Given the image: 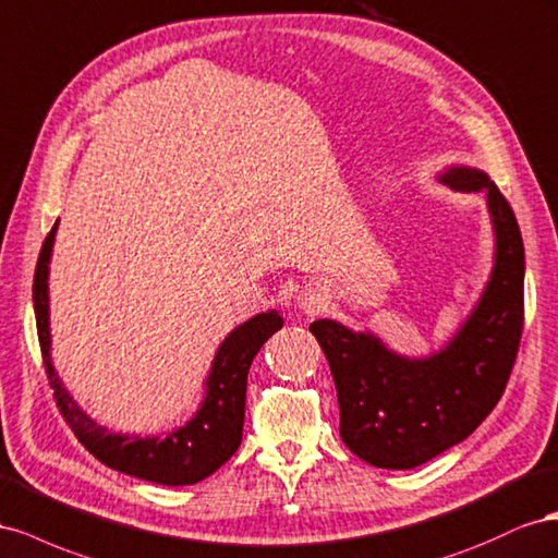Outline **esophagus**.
<instances>
[{
    "label": "esophagus",
    "instance_id": "34e87169",
    "mask_svg": "<svg viewBox=\"0 0 558 558\" xmlns=\"http://www.w3.org/2000/svg\"><path fill=\"white\" fill-rule=\"evenodd\" d=\"M296 304H299V308H304V311H315L317 304H320V294H315V290L306 288L304 292L296 296Z\"/></svg>",
    "mask_w": 558,
    "mask_h": 558
}]
</instances>
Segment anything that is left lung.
<instances>
[{"label": "left lung", "instance_id": "obj_1", "mask_svg": "<svg viewBox=\"0 0 558 558\" xmlns=\"http://www.w3.org/2000/svg\"><path fill=\"white\" fill-rule=\"evenodd\" d=\"M441 180L484 191L496 231L490 280L451 343L409 360L369 331L333 320L311 325L337 386L341 439L374 468H418L468 439L502 397L521 341L523 241L514 210L482 170L449 168Z\"/></svg>", "mask_w": 558, "mask_h": 558}]
</instances>
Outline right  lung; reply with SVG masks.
<instances>
[{
	"label": "right lung",
	"mask_w": 558,
	"mask_h": 558,
	"mask_svg": "<svg viewBox=\"0 0 558 558\" xmlns=\"http://www.w3.org/2000/svg\"><path fill=\"white\" fill-rule=\"evenodd\" d=\"M58 221L41 245L32 299H35L37 333L44 357V369L53 388V400L68 421L76 439L111 470L137 476V480L186 486L198 484L217 472L238 451L243 439L247 372L254 355L268 341L270 333L282 327V317L276 311L259 313L247 323L235 327L221 341L208 380H205V400L198 413L184 427L166 437H129L114 435L98 425L74 404L70 392L62 388L51 362V331H49V262L53 250Z\"/></svg>",
	"instance_id": "add662e5"
}]
</instances>
